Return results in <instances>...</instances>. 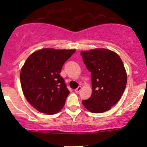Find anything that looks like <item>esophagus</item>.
Here are the masks:
<instances>
[{"label":"esophagus","mask_w":147,"mask_h":147,"mask_svg":"<svg viewBox=\"0 0 147 147\" xmlns=\"http://www.w3.org/2000/svg\"><path fill=\"white\" fill-rule=\"evenodd\" d=\"M81 89H82V87H81L80 86H79V87H78V88L75 89V92H76V93L79 92L80 91V90H81Z\"/></svg>","instance_id":"obj_1"}]
</instances>
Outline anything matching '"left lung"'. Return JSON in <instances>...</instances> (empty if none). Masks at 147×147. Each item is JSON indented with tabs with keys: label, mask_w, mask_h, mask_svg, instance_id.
I'll return each instance as SVG.
<instances>
[{
	"label": "left lung",
	"mask_w": 147,
	"mask_h": 147,
	"mask_svg": "<svg viewBox=\"0 0 147 147\" xmlns=\"http://www.w3.org/2000/svg\"><path fill=\"white\" fill-rule=\"evenodd\" d=\"M87 69L91 72L92 94L82 102L93 113H102L116 105L127 85V76L121 58L107 49L81 52Z\"/></svg>",
	"instance_id": "1"
}]
</instances>
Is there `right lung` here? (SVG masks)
Here are the masks:
<instances>
[{
  "mask_svg": "<svg viewBox=\"0 0 147 147\" xmlns=\"http://www.w3.org/2000/svg\"><path fill=\"white\" fill-rule=\"evenodd\" d=\"M75 50L44 48L28 57L20 83L28 102L40 112L54 115L64 107L69 91L60 73Z\"/></svg>",
  "mask_w": 147,
  "mask_h": 147,
  "instance_id": "right-lung-1",
  "label": "right lung"
}]
</instances>
